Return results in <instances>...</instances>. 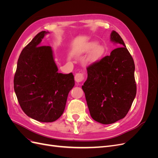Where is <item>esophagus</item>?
<instances>
[{"instance_id":"obj_1","label":"esophagus","mask_w":158,"mask_h":158,"mask_svg":"<svg viewBox=\"0 0 158 158\" xmlns=\"http://www.w3.org/2000/svg\"><path fill=\"white\" fill-rule=\"evenodd\" d=\"M84 74H82V73H78V74H76L74 76L75 81L77 83H80L81 82H82V81L84 80Z\"/></svg>"}]
</instances>
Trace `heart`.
<instances>
[{
  "label": "heart",
  "instance_id": "b5f03b06",
  "mask_svg": "<svg viewBox=\"0 0 158 158\" xmlns=\"http://www.w3.org/2000/svg\"><path fill=\"white\" fill-rule=\"evenodd\" d=\"M90 50L91 51L88 56V61L91 63H95L101 59L105 52L104 47L102 45L97 44L95 41H92L85 43L76 49V52L77 55H82L87 53Z\"/></svg>",
  "mask_w": 158,
  "mask_h": 158
}]
</instances>
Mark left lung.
Wrapping results in <instances>:
<instances>
[{
    "instance_id": "1",
    "label": "left lung",
    "mask_w": 158,
    "mask_h": 158,
    "mask_svg": "<svg viewBox=\"0 0 158 158\" xmlns=\"http://www.w3.org/2000/svg\"><path fill=\"white\" fill-rule=\"evenodd\" d=\"M110 40L121 47L88 66L82 86L91 117L103 125L125 117L136 94L132 57L118 33L112 31Z\"/></svg>"
}]
</instances>
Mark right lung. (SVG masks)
I'll return each mask as SVG.
<instances>
[{
    "instance_id": "right-lung-1",
    "label": "right lung",
    "mask_w": 158,
    "mask_h": 158,
    "mask_svg": "<svg viewBox=\"0 0 158 158\" xmlns=\"http://www.w3.org/2000/svg\"><path fill=\"white\" fill-rule=\"evenodd\" d=\"M48 33H37L23 48L14 78V89L23 111L43 123L55 121L63 114L75 84L73 73H58L51 47L40 46Z\"/></svg>"
}]
</instances>
